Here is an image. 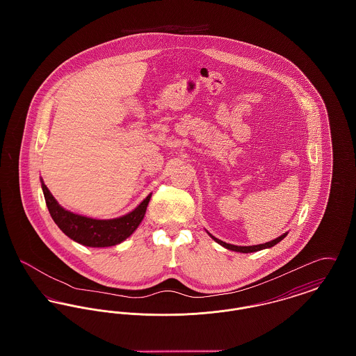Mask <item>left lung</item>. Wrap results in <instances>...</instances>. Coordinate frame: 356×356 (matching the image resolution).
<instances>
[{
	"label": "left lung",
	"mask_w": 356,
	"mask_h": 356,
	"mask_svg": "<svg viewBox=\"0 0 356 356\" xmlns=\"http://www.w3.org/2000/svg\"><path fill=\"white\" fill-rule=\"evenodd\" d=\"M208 235L212 237L216 243H219L220 245H222L224 248L227 250H231V251H235V252H241V254H250V252H256V251H261V250H266V248H271L273 245H276L279 241H282L284 237L287 236V232L283 234L282 236L276 237L275 240H271L268 243H264V244H257V245H248V247H241V245H234V244H228V243H224L219 238H216L215 236H212L209 232Z\"/></svg>",
	"instance_id": "obj_1"
}]
</instances>
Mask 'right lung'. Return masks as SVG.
I'll return each mask as SVG.
<instances>
[{"instance_id":"1","label":"right lung","mask_w":356,"mask_h":356,"mask_svg":"<svg viewBox=\"0 0 356 356\" xmlns=\"http://www.w3.org/2000/svg\"><path fill=\"white\" fill-rule=\"evenodd\" d=\"M41 188L44 192V197L47 207L49 209L51 219L58 225V228L70 237L72 240L86 245V247H112L124 241L127 237L131 236L141 220L144 219L148 203L151 200V195H148L135 209L121 218L99 220L90 219L73 213L64 209L57 200L53 197L48 186L41 180Z\"/></svg>"}]
</instances>
